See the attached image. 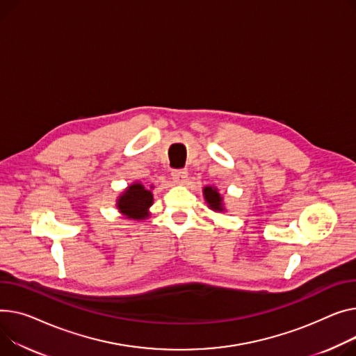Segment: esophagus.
Returning <instances> with one entry per match:
<instances>
[{
	"label": "esophagus",
	"mask_w": 356,
	"mask_h": 356,
	"mask_svg": "<svg viewBox=\"0 0 356 356\" xmlns=\"http://www.w3.org/2000/svg\"><path fill=\"white\" fill-rule=\"evenodd\" d=\"M172 177H173L175 183L184 184L187 181V172L186 170H173Z\"/></svg>",
	"instance_id": "obj_1"
}]
</instances>
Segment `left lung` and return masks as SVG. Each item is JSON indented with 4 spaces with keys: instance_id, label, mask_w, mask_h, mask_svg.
<instances>
[{
    "instance_id": "obj_1",
    "label": "left lung",
    "mask_w": 356,
    "mask_h": 356,
    "mask_svg": "<svg viewBox=\"0 0 356 356\" xmlns=\"http://www.w3.org/2000/svg\"><path fill=\"white\" fill-rule=\"evenodd\" d=\"M203 197H204L209 209H211L213 211H218V213L226 211L223 196L219 193V188L216 186H204L203 187Z\"/></svg>"
}]
</instances>
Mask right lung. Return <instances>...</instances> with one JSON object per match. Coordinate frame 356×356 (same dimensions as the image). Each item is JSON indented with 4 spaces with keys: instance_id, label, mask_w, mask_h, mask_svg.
I'll use <instances>...</instances> for the list:
<instances>
[{
    "instance_id": "1",
    "label": "right lung",
    "mask_w": 356,
    "mask_h": 356,
    "mask_svg": "<svg viewBox=\"0 0 356 356\" xmlns=\"http://www.w3.org/2000/svg\"><path fill=\"white\" fill-rule=\"evenodd\" d=\"M153 188V184L146 187L140 180L133 181L115 200L118 213L130 220H146L150 216V207L154 202Z\"/></svg>"
}]
</instances>
